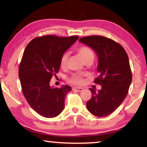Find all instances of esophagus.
Listing matches in <instances>:
<instances>
[{
    "instance_id": "obj_1",
    "label": "esophagus",
    "mask_w": 147,
    "mask_h": 147,
    "mask_svg": "<svg viewBox=\"0 0 147 147\" xmlns=\"http://www.w3.org/2000/svg\"><path fill=\"white\" fill-rule=\"evenodd\" d=\"M83 90V88L81 87H73L72 88V91H82Z\"/></svg>"
}]
</instances>
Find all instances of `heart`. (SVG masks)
<instances>
[{"label": "heart", "mask_w": 147, "mask_h": 147, "mask_svg": "<svg viewBox=\"0 0 147 147\" xmlns=\"http://www.w3.org/2000/svg\"><path fill=\"white\" fill-rule=\"evenodd\" d=\"M77 53L81 56L84 62L88 61H93L94 59V54L91 49L86 46H81L77 48ZM68 58V54L64 53L60 58V66L62 68H66L67 65ZM84 75L82 73H75L72 74L68 79V81L70 84L74 85H81L84 83Z\"/></svg>", "instance_id": "heart-1"}]
</instances>
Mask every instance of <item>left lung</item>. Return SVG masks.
Segmentation results:
<instances>
[{
	"label": "left lung",
	"mask_w": 147,
	"mask_h": 147,
	"mask_svg": "<svg viewBox=\"0 0 147 147\" xmlns=\"http://www.w3.org/2000/svg\"><path fill=\"white\" fill-rule=\"evenodd\" d=\"M79 41L93 48L99 58L98 76L94 83L101 89H90L92 97L87 108L94 116L105 117L120 106L128 93L132 71L128 54L120 44L104 36L83 37Z\"/></svg>",
	"instance_id": "obj_1"
}]
</instances>
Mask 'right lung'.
<instances>
[{
  "mask_svg": "<svg viewBox=\"0 0 147 147\" xmlns=\"http://www.w3.org/2000/svg\"><path fill=\"white\" fill-rule=\"evenodd\" d=\"M78 39L46 35L34 38L25 49L19 67L21 89L27 103L40 116L54 118L63 111L71 87H50V82L59 71L62 55Z\"/></svg>",
  "mask_w": 147,
  "mask_h": 147,
  "instance_id": "add662e5",
  "label": "right lung"
}]
</instances>
